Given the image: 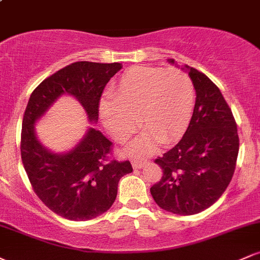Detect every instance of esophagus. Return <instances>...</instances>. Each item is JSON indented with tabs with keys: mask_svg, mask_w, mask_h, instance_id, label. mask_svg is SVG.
<instances>
[{
	"mask_svg": "<svg viewBox=\"0 0 260 260\" xmlns=\"http://www.w3.org/2000/svg\"><path fill=\"white\" fill-rule=\"evenodd\" d=\"M145 164H147V161H133L132 166H133V169H142V168H144Z\"/></svg>",
	"mask_w": 260,
	"mask_h": 260,
	"instance_id": "obj_1",
	"label": "esophagus"
}]
</instances>
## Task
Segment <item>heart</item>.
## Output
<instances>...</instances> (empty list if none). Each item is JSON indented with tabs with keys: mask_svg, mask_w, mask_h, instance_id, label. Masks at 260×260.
Listing matches in <instances>:
<instances>
[{
	"mask_svg": "<svg viewBox=\"0 0 260 260\" xmlns=\"http://www.w3.org/2000/svg\"><path fill=\"white\" fill-rule=\"evenodd\" d=\"M194 88L186 73L155 67L129 68L100 104V117L110 136L123 143L140 126L145 128L124 153L147 156L157 144L176 142L189 126Z\"/></svg>",
	"mask_w": 260,
	"mask_h": 260,
	"instance_id": "1",
	"label": "heart"
}]
</instances>
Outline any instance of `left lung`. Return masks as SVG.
Returning a JSON list of instances; mask_svg holds the SVG:
<instances>
[{"mask_svg":"<svg viewBox=\"0 0 260 260\" xmlns=\"http://www.w3.org/2000/svg\"><path fill=\"white\" fill-rule=\"evenodd\" d=\"M176 64L175 59H168ZM177 66V64H176ZM196 90L189 126L171 150L155 160L162 177L150 188L155 203L177 215H193L215 203L228 188L237 161V126L217 86L184 66Z\"/></svg>","mask_w":260,"mask_h":260,"instance_id":"8db88e82","label":"left lung"}]
</instances>
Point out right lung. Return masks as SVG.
Listing matches in <instances>:
<instances>
[{
	"label": "right lung",
	"instance_id": "add662e5",
	"mask_svg": "<svg viewBox=\"0 0 260 260\" xmlns=\"http://www.w3.org/2000/svg\"><path fill=\"white\" fill-rule=\"evenodd\" d=\"M121 68L117 62H74L41 82L29 98L20 139L23 165L41 202L64 219L84 221L109 210L118 181L133 171L132 165L109 160L112 143L94 127L72 149L55 153L39 140L35 124L63 95L76 98L89 123L96 124L104 88Z\"/></svg>",
	"mask_w": 260,
	"mask_h": 260
}]
</instances>
